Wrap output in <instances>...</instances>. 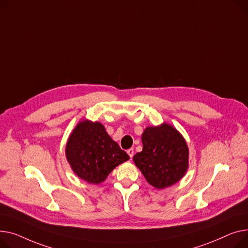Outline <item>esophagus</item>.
<instances>
[{
    "label": "esophagus",
    "instance_id": "34e87169",
    "mask_svg": "<svg viewBox=\"0 0 248 248\" xmlns=\"http://www.w3.org/2000/svg\"><path fill=\"white\" fill-rule=\"evenodd\" d=\"M127 153H128V155L130 156V158H132L133 155H134V149H133V148L128 149V150H127Z\"/></svg>",
    "mask_w": 248,
    "mask_h": 248
}]
</instances>
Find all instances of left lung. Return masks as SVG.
Segmentation results:
<instances>
[{
	"instance_id": "obj_1",
	"label": "left lung",
	"mask_w": 248,
	"mask_h": 248,
	"mask_svg": "<svg viewBox=\"0 0 248 248\" xmlns=\"http://www.w3.org/2000/svg\"><path fill=\"white\" fill-rule=\"evenodd\" d=\"M143 149L133 157L147 182L163 189L178 182L188 169V146L170 124L147 127L142 134Z\"/></svg>"
}]
</instances>
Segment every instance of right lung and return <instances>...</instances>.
<instances>
[{"label":"right lung","instance_id":"obj_1","mask_svg":"<svg viewBox=\"0 0 248 248\" xmlns=\"http://www.w3.org/2000/svg\"><path fill=\"white\" fill-rule=\"evenodd\" d=\"M66 158L81 179L99 184L130 157L108 135L101 123L83 120L69 136Z\"/></svg>","mask_w":248,"mask_h":248}]
</instances>
